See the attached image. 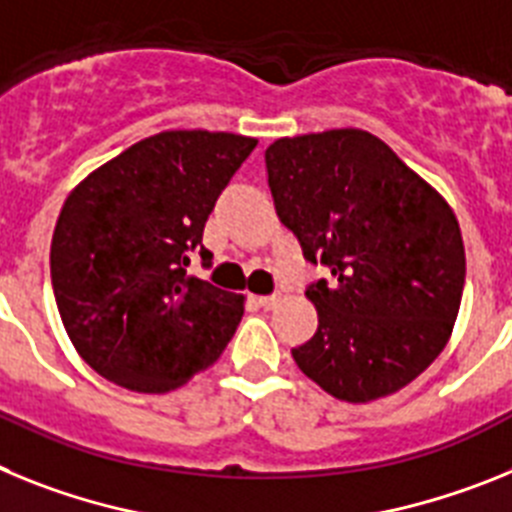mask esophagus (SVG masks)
I'll list each match as a JSON object with an SVG mask.
<instances>
[{"mask_svg":"<svg viewBox=\"0 0 512 512\" xmlns=\"http://www.w3.org/2000/svg\"><path fill=\"white\" fill-rule=\"evenodd\" d=\"M257 304L262 306V309H273L275 304H278V296H257Z\"/></svg>","mask_w":512,"mask_h":512,"instance_id":"esophagus-1","label":"esophagus"}]
</instances>
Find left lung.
Masks as SVG:
<instances>
[{
  "instance_id": "left-lung-1",
  "label": "left lung",
  "mask_w": 512,
  "mask_h": 512,
  "mask_svg": "<svg viewBox=\"0 0 512 512\" xmlns=\"http://www.w3.org/2000/svg\"><path fill=\"white\" fill-rule=\"evenodd\" d=\"M275 213L304 257L332 270L306 288L319 314L296 366L335 399L366 404L415 381L459 317L466 255L459 221L373 133L332 128L265 149Z\"/></svg>"
}]
</instances>
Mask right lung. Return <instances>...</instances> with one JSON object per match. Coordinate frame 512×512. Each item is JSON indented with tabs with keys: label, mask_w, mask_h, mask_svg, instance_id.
<instances>
[{
	"label": "right lung",
	"mask_w": 512,
	"mask_h": 512,
	"mask_svg": "<svg viewBox=\"0 0 512 512\" xmlns=\"http://www.w3.org/2000/svg\"><path fill=\"white\" fill-rule=\"evenodd\" d=\"M257 139L162 131L71 190L51 239L61 322L84 363L113 384L167 394L206 371L237 332L242 293L188 275L216 198Z\"/></svg>",
	"instance_id": "1"
}]
</instances>
